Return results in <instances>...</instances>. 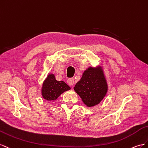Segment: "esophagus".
I'll return each mask as SVG.
<instances>
[{"mask_svg": "<svg viewBox=\"0 0 148 148\" xmlns=\"http://www.w3.org/2000/svg\"><path fill=\"white\" fill-rule=\"evenodd\" d=\"M67 84H68V85H69L71 86H73L74 83H75L74 82V79L73 78H69V79H67Z\"/></svg>", "mask_w": 148, "mask_h": 148, "instance_id": "esophagus-1", "label": "esophagus"}]
</instances>
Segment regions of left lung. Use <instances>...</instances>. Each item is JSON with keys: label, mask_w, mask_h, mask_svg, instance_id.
Here are the masks:
<instances>
[{"label": "left lung", "mask_w": 148, "mask_h": 148, "mask_svg": "<svg viewBox=\"0 0 148 148\" xmlns=\"http://www.w3.org/2000/svg\"><path fill=\"white\" fill-rule=\"evenodd\" d=\"M74 88L87 106L92 107L99 103L107 91L102 69L89 67Z\"/></svg>", "instance_id": "obj_1"}]
</instances>
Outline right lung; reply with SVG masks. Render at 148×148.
I'll use <instances>...</instances> for the list:
<instances>
[{"instance_id":"right-lung-1","label":"right lung","mask_w":148,"mask_h":148,"mask_svg":"<svg viewBox=\"0 0 148 148\" xmlns=\"http://www.w3.org/2000/svg\"><path fill=\"white\" fill-rule=\"evenodd\" d=\"M70 87L63 81H58L53 74L48 75L42 88L43 97L47 100H54L62 93L70 89Z\"/></svg>"}]
</instances>
